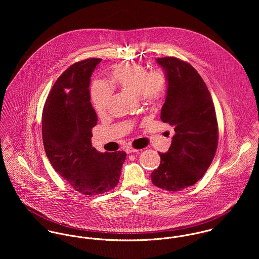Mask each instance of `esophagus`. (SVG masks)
I'll list each match as a JSON object with an SVG mask.
<instances>
[{
  "label": "esophagus",
  "instance_id": "obj_1",
  "mask_svg": "<svg viewBox=\"0 0 259 259\" xmlns=\"http://www.w3.org/2000/svg\"><path fill=\"white\" fill-rule=\"evenodd\" d=\"M125 151H126V153H133V152H138L139 149H136V148L130 147V148H125Z\"/></svg>",
  "mask_w": 259,
  "mask_h": 259
}]
</instances>
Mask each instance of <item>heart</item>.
<instances>
[{
  "label": "heart",
  "instance_id": "obj_1",
  "mask_svg": "<svg viewBox=\"0 0 259 259\" xmlns=\"http://www.w3.org/2000/svg\"><path fill=\"white\" fill-rule=\"evenodd\" d=\"M110 82L114 88L138 95L145 104L154 106L163 99L167 81L160 71H148L136 63H123L111 70ZM112 91L103 80H96L91 87V97L98 114H104L111 103Z\"/></svg>",
  "mask_w": 259,
  "mask_h": 259
}]
</instances>
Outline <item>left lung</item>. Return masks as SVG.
Instances as JSON below:
<instances>
[{"instance_id":"1","label":"left lung","mask_w":259,"mask_h":259,"mask_svg":"<svg viewBox=\"0 0 259 259\" xmlns=\"http://www.w3.org/2000/svg\"><path fill=\"white\" fill-rule=\"evenodd\" d=\"M167 80L160 118L175 128L171 146L158 152L152 184L169 191L197 183L209 167L219 144V126L210 93L196 70L175 57L156 59Z\"/></svg>"}]
</instances>
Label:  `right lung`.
Returning <instances> with one entry per match:
<instances>
[{
  "instance_id": "add662e5",
  "label": "right lung",
  "mask_w": 259,
  "mask_h": 259,
  "mask_svg": "<svg viewBox=\"0 0 259 259\" xmlns=\"http://www.w3.org/2000/svg\"><path fill=\"white\" fill-rule=\"evenodd\" d=\"M102 59H88L67 69L54 83L44 107L41 135L54 169L84 195L115 187L124 151L99 152L92 146L98 116L90 96L91 76Z\"/></svg>"
}]
</instances>
